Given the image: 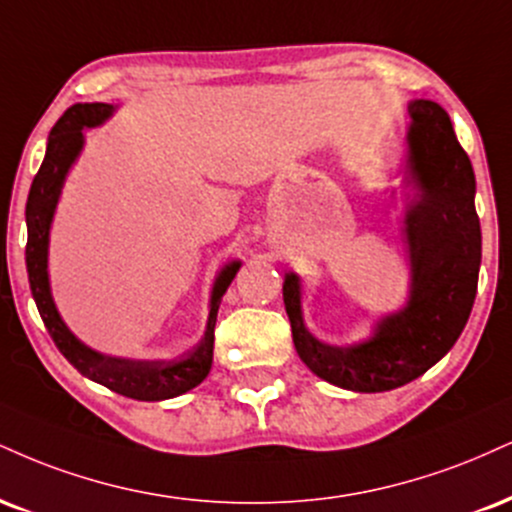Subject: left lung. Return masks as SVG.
Segmentation results:
<instances>
[{
	"instance_id": "left-lung-1",
	"label": "left lung",
	"mask_w": 512,
	"mask_h": 512,
	"mask_svg": "<svg viewBox=\"0 0 512 512\" xmlns=\"http://www.w3.org/2000/svg\"><path fill=\"white\" fill-rule=\"evenodd\" d=\"M408 183L417 188L405 209L410 295L403 310L381 317L355 346H329L307 331L298 274L283 279V305L300 360L319 379L348 391L381 393L422 377L463 334L477 295L482 231L474 209V171L446 109L410 102Z\"/></svg>"
}]
</instances>
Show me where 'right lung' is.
Segmentation results:
<instances>
[{"instance_id": "1", "label": "right lung", "mask_w": 512, "mask_h": 512, "mask_svg": "<svg viewBox=\"0 0 512 512\" xmlns=\"http://www.w3.org/2000/svg\"><path fill=\"white\" fill-rule=\"evenodd\" d=\"M114 114V104L85 102L73 104L64 116L54 123L47 140V152L42 159L40 171L33 178L28 202H26V224H28V245H26V267L30 291H33L35 305L45 322L49 336L57 343L59 353L78 369L83 377L97 384L107 386L114 393L133 400H166L195 389L202 384L212 369L214 353V324H217L219 303L226 288L231 286L233 276L240 269V262L233 260L221 269L214 281L212 298H209V317L202 341L193 350L174 357V360H131V357L104 355L100 350L85 346L80 338L71 334L69 326L61 319L57 305L49 291L47 255H49V229H52L54 209H57L61 188H64L66 174L71 164L83 150V128L102 126Z\"/></svg>"}]
</instances>
